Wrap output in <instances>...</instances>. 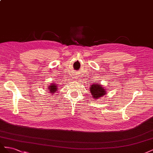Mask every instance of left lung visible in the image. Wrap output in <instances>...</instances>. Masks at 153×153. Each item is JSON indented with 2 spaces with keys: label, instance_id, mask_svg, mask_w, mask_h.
I'll use <instances>...</instances> for the list:
<instances>
[{
  "label": "left lung",
  "instance_id": "1",
  "mask_svg": "<svg viewBox=\"0 0 153 153\" xmlns=\"http://www.w3.org/2000/svg\"><path fill=\"white\" fill-rule=\"evenodd\" d=\"M90 91L93 98L95 99L99 98L106 93L105 89H104L103 87H101L100 84L92 85Z\"/></svg>",
  "mask_w": 153,
  "mask_h": 153
}]
</instances>
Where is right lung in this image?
<instances>
[{
  "mask_svg": "<svg viewBox=\"0 0 153 153\" xmlns=\"http://www.w3.org/2000/svg\"><path fill=\"white\" fill-rule=\"evenodd\" d=\"M57 90V87L56 85L52 84V85H50L49 87V91L51 92V93H53L55 91H56Z\"/></svg>",
  "mask_w": 153,
  "mask_h": 153,
  "instance_id": "right-lung-1",
  "label": "right lung"
}]
</instances>
